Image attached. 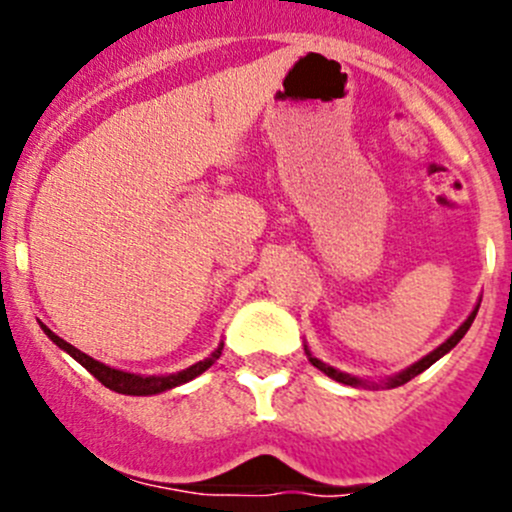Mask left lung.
Listing matches in <instances>:
<instances>
[{
	"label": "left lung",
	"mask_w": 512,
	"mask_h": 512,
	"mask_svg": "<svg viewBox=\"0 0 512 512\" xmlns=\"http://www.w3.org/2000/svg\"><path fill=\"white\" fill-rule=\"evenodd\" d=\"M478 307H480V302L476 304V307H473V312L468 314V319H466V322H463L461 327H458L456 332H453L451 337H448L446 342L441 344V347H436V349H433V352H428L426 356H423V359H418V361H414V364H411V366H406V369H401L399 374H394V376H386V379H381V381H366V379H359V376H352V374H347V371H339V369H334V366L324 364L322 359H317V356H314L312 352H309V347H307V344H304V354H307V359L312 361V366H317V369L322 371V374H327L329 379L339 381V384H344V386H354V389H356V386H371V389H379V386H386V389H396V386H404L406 381H411V379H414V376L421 374V371H426L428 366H431V364H436V361L441 359V356H446L448 352H451V349L456 347V344L461 342L463 337H466V332H468V329H471L473 319H476V314H478Z\"/></svg>",
	"instance_id": "obj_1"
}]
</instances>
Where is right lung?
I'll list each match as a JSON object with an SVG mask.
<instances>
[{"label":"right lung","instance_id":"1","mask_svg":"<svg viewBox=\"0 0 512 512\" xmlns=\"http://www.w3.org/2000/svg\"><path fill=\"white\" fill-rule=\"evenodd\" d=\"M41 329H44V334L56 344V347L64 349L69 356H74V359L79 361L84 369H89L91 374H94L96 379L106 386V389L116 391V394H126V396H153V394H160V391L175 389V386H180V384H188V381H193L195 376H200L203 371H208L210 366L215 364V359H220V354H223V342H220L218 349H215L208 359L198 361V364L188 366V369L178 371V374L143 376V374H131V371L113 369V366L101 364V361H96L94 356L84 354L81 349H76L74 344H69V342H64L61 337H56V334L51 332L46 324H41Z\"/></svg>","mask_w":512,"mask_h":512}]
</instances>
